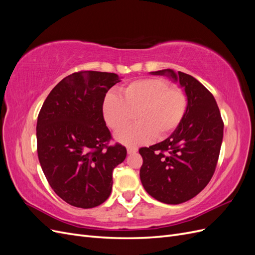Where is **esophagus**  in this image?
Wrapping results in <instances>:
<instances>
[{
  "instance_id": "obj_1",
  "label": "esophagus",
  "mask_w": 255,
  "mask_h": 255,
  "mask_svg": "<svg viewBox=\"0 0 255 255\" xmlns=\"http://www.w3.org/2000/svg\"><path fill=\"white\" fill-rule=\"evenodd\" d=\"M137 152V148H134V146H128V154H133Z\"/></svg>"
}]
</instances>
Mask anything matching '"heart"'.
<instances>
[{"label": "heart", "instance_id": "b5f03b06", "mask_svg": "<svg viewBox=\"0 0 255 255\" xmlns=\"http://www.w3.org/2000/svg\"><path fill=\"white\" fill-rule=\"evenodd\" d=\"M188 107V97L181 86H170L165 79L150 78L135 81L120 90V96L107 92L102 113L106 125L117 130L133 119L135 125L120 130L117 140L136 145L155 136L164 138L180 127Z\"/></svg>", "mask_w": 255, "mask_h": 255}]
</instances>
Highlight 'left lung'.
<instances>
[{
	"label": "left lung",
	"instance_id": "left-lung-1",
	"mask_svg": "<svg viewBox=\"0 0 255 255\" xmlns=\"http://www.w3.org/2000/svg\"><path fill=\"white\" fill-rule=\"evenodd\" d=\"M188 97L185 117L164 141L140 148V181L146 192L167 204H180L197 196L215 172L223 137V121L213 95L194 76L171 69Z\"/></svg>",
	"mask_w": 255,
	"mask_h": 255
}]
</instances>
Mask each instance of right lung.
<instances>
[{"label":"right lung","mask_w":255,"mask_h":255,"mask_svg":"<svg viewBox=\"0 0 255 255\" xmlns=\"http://www.w3.org/2000/svg\"><path fill=\"white\" fill-rule=\"evenodd\" d=\"M120 82L115 73L79 71L52 89L37 120V153L52 189L65 202L91 208L105 202L113 170L127 157L102 113L105 95Z\"/></svg>","instance_id":"add662e5"}]
</instances>
